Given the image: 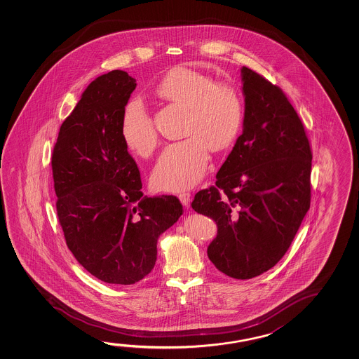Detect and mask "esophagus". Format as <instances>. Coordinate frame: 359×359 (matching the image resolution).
<instances>
[{"instance_id":"1","label":"esophagus","mask_w":359,"mask_h":359,"mask_svg":"<svg viewBox=\"0 0 359 359\" xmlns=\"http://www.w3.org/2000/svg\"><path fill=\"white\" fill-rule=\"evenodd\" d=\"M179 199L182 201V204L184 206H189L190 204V199H191V195L188 191H182L179 194Z\"/></svg>"}]
</instances>
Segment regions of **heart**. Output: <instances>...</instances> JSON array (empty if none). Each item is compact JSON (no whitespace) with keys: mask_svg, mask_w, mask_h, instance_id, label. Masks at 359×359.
I'll list each match as a JSON object with an SVG mask.
<instances>
[{"mask_svg":"<svg viewBox=\"0 0 359 359\" xmlns=\"http://www.w3.org/2000/svg\"><path fill=\"white\" fill-rule=\"evenodd\" d=\"M161 99L187 107L182 125L184 140L165 147L154 166L151 182L163 191L193 188L203 179L209 164V147L222 151L239 134L244 120L241 95L226 83L190 69L172 71L160 83ZM121 137L130 151L140 156L153 153L159 136L153 118L139 97L123 107Z\"/></svg>","mask_w":359,"mask_h":359,"instance_id":"obj_1","label":"heart"}]
</instances>
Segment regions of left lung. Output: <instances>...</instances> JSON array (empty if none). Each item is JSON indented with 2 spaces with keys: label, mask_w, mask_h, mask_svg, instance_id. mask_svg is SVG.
Returning <instances> with one entry per match:
<instances>
[{
  "label": "left lung",
  "mask_w": 359,
  "mask_h": 359,
  "mask_svg": "<svg viewBox=\"0 0 359 359\" xmlns=\"http://www.w3.org/2000/svg\"><path fill=\"white\" fill-rule=\"evenodd\" d=\"M241 81L243 134L191 206L217 223L208 257L217 271L250 279L283 258L309 210L311 150L282 88L245 66Z\"/></svg>",
  "instance_id": "8db88e82"
}]
</instances>
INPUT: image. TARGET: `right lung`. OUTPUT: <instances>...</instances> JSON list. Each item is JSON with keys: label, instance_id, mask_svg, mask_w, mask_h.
Instances as JSON below:
<instances>
[{"label": "right lung", "instance_id": "obj_1", "mask_svg": "<svg viewBox=\"0 0 359 359\" xmlns=\"http://www.w3.org/2000/svg\"><path fill=\"white\" fill-rule=\"evenodd\" d=\"M136 80L114 70L88 85L53 147L56 210L77 262L109 284L129 285L153 271L160 234L177 223V196H142L140 171L121 137Z\"/></svg>", "mask_w": 359, "mask_h": 359}]
</instances>
